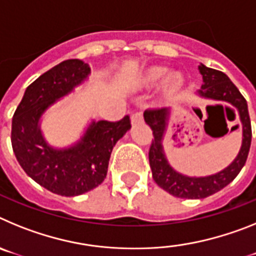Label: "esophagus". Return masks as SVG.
<instances>
[{
  "instance_id": "1",
  "label": "esophagus",
  "mask_w": 256,
  "mask_h": 256,
  "mask_svg": "<svg viewBox=\"0 0 256 256\" xmlns=\"http://www.w3.org/2000/svg\"><path fill=\"white\" fill-rule=\"evenodd\" d=\"M130 119H132L133 124L141 123V122H144V115H142L141 112H133L132 116H130Z\"/></svg>"
}]
</instances>
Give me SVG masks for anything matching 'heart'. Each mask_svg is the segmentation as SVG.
<instances>
[{"label":"heart","instance_id":"b5f03b06","mask_svg":"<svg viewBox=\"0 0 256 256\" xmlns=\"http://www.w3.org/2000/svg\"><path fill=\"white\" fill-rule=\"evenodd\" d=\"M166 74V69L162 66H156L150 69L144 76V82L148 83V84H156L158 82H160L162 78ZM182 84V76L180 74H170V76L166 78L165 80V88L168 90V91H176L177 88L180 87Z\"/></svg>","mask_w":256,"mask_h":256}]
</instances>
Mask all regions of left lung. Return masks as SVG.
Instances as JSON below:
<instances>
[{"label": "left lung", "mask_w": 256, "mask_h": 256, "mask_svg": "<svg viewBox=\"0 0 256 256\" xmlns=\"http://www.w3.org/2000/svg\"><path fill=\"white\" fill-rule=\"evenodd\" d=\"M198 70L204 79L202 90H200L198 94L212 100L227 101L236 106L240 112V119L242 122L244 130L242 148L234 162L228 168L214 176L202 178H190L182 176L169 166L162 154V138L165 130V119L168 116V110L166 108H148L144 112V122L150 126L154 136L150 150H148V162L152 170V178L158 183V186L176 198H204L224 188L237 177V174L245 165L250 144H252V123H250L248 102L245 97L220 70L212 69L202 64L198 66Z\"/></svg>", "instance_id": "8db88e82"}]
</instances>
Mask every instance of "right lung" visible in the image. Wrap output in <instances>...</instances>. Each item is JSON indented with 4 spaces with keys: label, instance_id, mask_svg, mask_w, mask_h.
Wrapping results in <instances>:
<instances>
[{
    "label": "right lung",
    "instance_id": "obj_1",
    "mask_svg": "<svg viewBox=\"0 0 256 256\" xmlns=\"http://www.w3.org/2000/svg\"><path fill=\"white\" fill-rule=\"evenodd\" d=\"M90 70L78 58L58 64L26 87L12 116L11 144L19 164L38 184L61 196L82 195L101 184L112 148L130 128V115H126L116 122H94L76 148L61 151L44 144L38 130L40 116Z\"/></svg>",
    "mask_w": 256,
    "mask_h": 256
}]
</instances>
